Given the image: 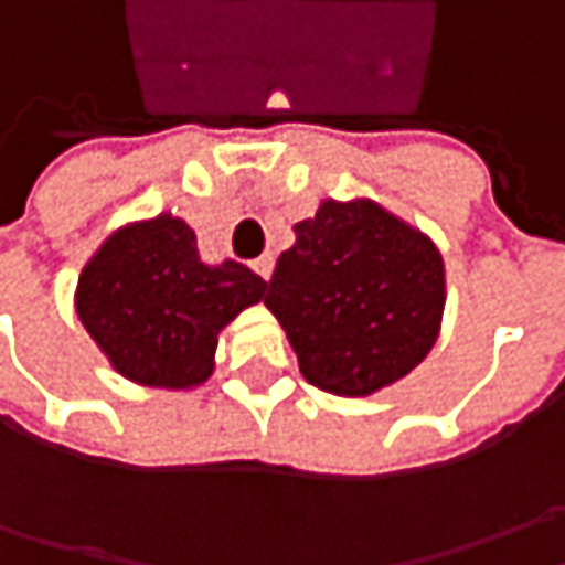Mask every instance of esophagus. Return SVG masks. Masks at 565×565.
<instances>
[{"mask_svg":"<svg viewBox=\"0 0 565 565\" xmlns=\"http://www.w3.org/2000/svg\"><path fill=\"white\" fill-rule=\"evenodd\" d=\"M254 273H257L260 279H270V276H273V254H264V257H257V260H254Z\"/></svg>","mask_w":565,"mask_h":565,"instance_id":"esophagus-1","label":"esophagus"}]
</instances>
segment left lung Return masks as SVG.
<instances>
[{
  "mask_svg": "<svg viewBox=\"0 0 565 565\" xmlns=\"http://www.w3.org/2000/svg\"><path fill=\"white\" fill-rule=\"evenodd\" d=\"M308 383L371 396L418 367L446 305L437 245L367 198L323 201L295 223L264 298Z\"/></svg>",
  "mask_w": 565,
  "mask_h": 565,
  "instance_id": "8db88e82",
  "label": "left lung"
}]
</instances>
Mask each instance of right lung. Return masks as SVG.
Instances as JSON below:
<instances>
[{
	"label": "right lung",
	"mask_w": 565,
	"mask_h": 565,
	"mask_svg": "<svg viewBox=\"0 0 565 565\" xmlns=\"http://www.w3.org/2000/svg\"><path fill=\"white\" fill-rule=\"evenodd\" d=\"M238 260L204 264L194 228L160 213L113 232L81 270L84 330L125 380L191 390L213 374L220 330L264 298Z\"/></svg>",
	"instance_id": "1"
}]
</instances>
